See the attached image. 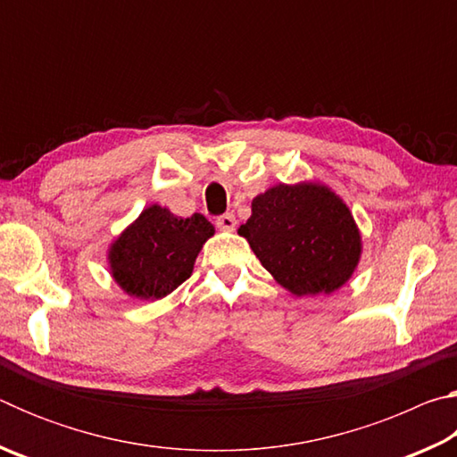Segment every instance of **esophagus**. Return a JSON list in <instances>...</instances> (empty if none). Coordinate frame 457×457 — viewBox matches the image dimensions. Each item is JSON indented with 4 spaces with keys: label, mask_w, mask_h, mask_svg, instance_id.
I'll list each match as a JSON object with an SVG mask.
<instances>
[{
    "label": "esophagus",
    "mask_w": 457,
    "mask_h": 457,
    "mask_svg": "<svg viewBox=\"0 0 457 457\" xmlns=\"http://www.w3.org/2000/svg\"><path fill=\"white\" fill-rule=\"evenodd\" d=\"M215 226H218L223 231H234L236 226H237V220H236L234 213H223V215H220L218 220H215Z\"/></svg>",
    "instance_id": "esophagus-1"
}]
</instances>
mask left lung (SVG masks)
Here are the masks:
<instances>
[{
    "mask_svg": "<svg viewBox=\"0 0 457 457\" xmlns=\"http://www.w3.org/2000/svg\"><path fill=\"white\" fill-rule=\"evenodd\" d=\"M237 234L294 296L332 294L351 280L362 239L349 205L328 185L278 183L252 199Z\"/></svg>",
    "mask_w": 457,
    "mask_h": 457,
    "instance_id": "1",
    "label": "left lung"
}]
</instances>
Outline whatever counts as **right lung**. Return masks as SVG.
<instances>
[{
    "mask_svg": "<svg viewBox=\"0 0 457 457\" xmlns=\"http://www.w3.org/2000/svg\"><path fill=\"white\" fill-rule=\"evenodd\" d=\"M215 228L201 213L179 218L153 204L108 247L119 288L137 300H161L187 280Z\"/></svg>",
    "mask_w": 457,
    "mask_h": 457,
    "instance_id": "1",
    "label": "right lung"
}]
</instances>
